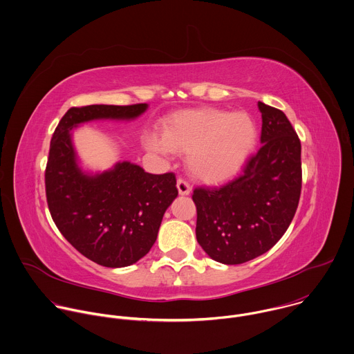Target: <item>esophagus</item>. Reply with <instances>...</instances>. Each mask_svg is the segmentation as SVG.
<instances>
[{
	"mask_svg": "<svg viewBox=\"0 0 354 354\" xmlns=\"http://www.w3.org/2000/svg\"><path fill=\"white\" fill-rule=\"evenodd\" d=\"M176 187H178V192H179V194H180V196H189V194L192 193V187H190V185H189L185 179H182V178H179V179H178V182H176Z\"/></svg>",
	"mask_w": 354,
	"mask_h": 354,
	"instance_id": "1",
	"label": "esophagus"
}]
</instances>
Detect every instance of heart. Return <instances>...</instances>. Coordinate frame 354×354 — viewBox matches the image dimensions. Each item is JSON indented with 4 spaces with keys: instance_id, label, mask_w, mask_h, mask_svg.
<instances>
[{
    "instance_id": "b5f03b06",
    "label": "heart",
    "mask_w": 354,
    "mask_h": 354,
    "mask_svg": "<svg viewBox=\"0 0 354 354\" xmlns=\"http://www.w3.org/2000/svg\"><path fill=\"white\" fill-rule=\"evenodd\" d=\"M256 138V123L248 113L205 108L174 113L162 134L150 136L146 145L160 153H187V169L196 179L221 183L239 172Z\"/></svg>"
}]
</instances>
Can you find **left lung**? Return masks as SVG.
Listing matches in <instances>:
<instances>
[{
    "label": "left lung",
    "mask_w": 354,
    "mask_h": 354,
    "mask_svg": "<svg viewBox=\"0 0 354 354\" xmlns=\"http://www.w3.org/2000/svg\"><path fill=\"white\" fill-rule=\"evenodd\" d=\"M260 147L243 174L221 187H197V241L234 266L268 252L288 228L301 194V142L282 111L259 101Z\"/></svg>",
    "instance_id": "8db88e82"
}]
</instances>
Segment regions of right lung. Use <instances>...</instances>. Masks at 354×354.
<instances>
[{"label":"right lung","mask_w":354,"mask_h":354,"mask_svg":"<svg viewBox=\"0 0 354 354\" xmlns=\"http://www.w3.org/2000/svg\"><path fill=\"white\" fill-rule=\"evenodd\" d=\"M146 109L147 104L71 108L50 141L45 186L52 218L79 253L109 268L129 267L149 253L164 213L178 197L176 179L172 172H145L130 161L86 172L72 130L93 120H134Z\"/></svg>","instance_id":"obj_1"}]
</instances>
